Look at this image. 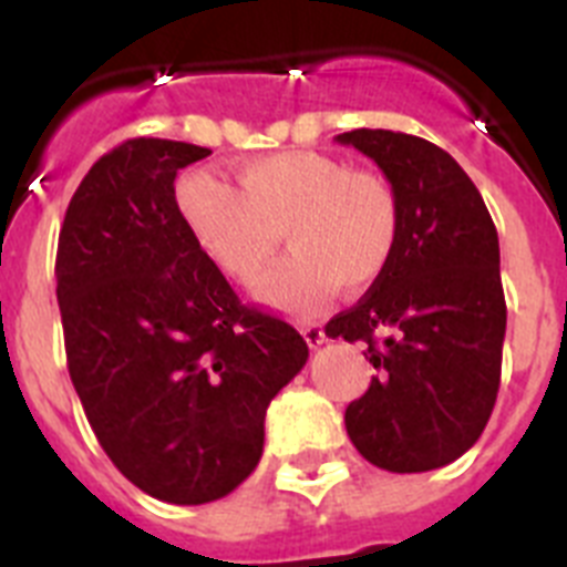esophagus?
<instances>
[{"label":"esophagus","instance_id":"esophagus-1","mask_svg":"<svg viewBox=\"0 0 567 567\" xmlns=\"http://www.w3.org/2000/svg\"><path fill=\"white\" fill-rule=\"evenodd\" d=\"M303 338H307V343L312 346V349H318V346L327 340V332H323L320 323H307V327H303Z\"/></svg>","mask_w":567,"mask_h":567}]
</instances>
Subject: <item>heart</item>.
I'll use <instances>...</instances> for the list:
<instances>
[{"label": "heart", "instance_id": "obj_1", "mask_svg": "<svg viewBox=\"0 0 567 567\" xmlns=\"http://www.w3.org/2000/svg\"><path fill=\"white\" fill-rule=\"evenodd\" d=\"M175 204L198 249L235 284L260 272L280 229L289 255L258 280V298L292 312L318 307L334 284L343 292L372 287L400 235L398 195L383 175L312 150L249 158L238 189L195 169L175 187Z\"/></svg>", "mask_w": 567, "mask_h": 567}]
</instances>
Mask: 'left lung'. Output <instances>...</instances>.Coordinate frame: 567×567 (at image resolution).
Returning a JSON list of instances; mask_svg holds the SVG:
<instances>
[{"label":"left lung","instance_id":"8db88e82","mask_svg":"<svg viewBox=\"0 0 567 567\" xmlns=\"http://www.w3.org/2000/svg\"><path fill=\"white\" fill-rule=\"evenodd\" d=\"M369 155L400 207L392 260L329 338L369 346L378 369L346 409L372 465L417 474L463 457L497 403L505 340L497 227L465 169L437 144L392 130L340 133Z\"/></svg>","mask_w":567,"mask_h":567}]
</instances>
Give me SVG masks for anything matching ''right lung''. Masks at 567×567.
Here are the masks:
<instances>
[{"instance_id":"1","label":"right lung","mask_w":567,"mask_h":567,"mask_svg":"<svg viewBox=\"0 0 567 567\" xmlns=\"http://www.w3.org/2000/svg\"><path fill=\"white\" fill-rule=\"evenodd\" d=\"M207 147L130 138L102 155L59 233L56 298L70 380L133 485L173 505L227 497L264 454V417L307 340L244 307L175 204Z\"/></svg>"}]
</instances>
